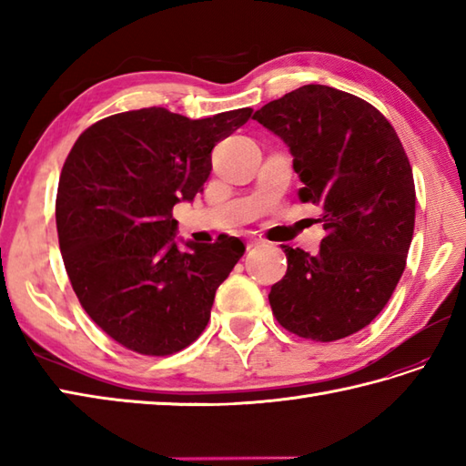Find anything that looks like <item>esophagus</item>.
<instances>
[{"instance_id": "1", "label": "esophagus", "mask_w": 466, "mask_h": 466, "mask_svg": "<svg viewBox=\"0 0 466 466\" xmlns=\"http://www.w3.org/2000/svg\"><path fill=\"white\" fill-rule=\"evenodd\" d=\"M260 244H264V242L258 240V238H252V240L248 242V248H256V246H260Z\"/></svg>"}]
</instances>
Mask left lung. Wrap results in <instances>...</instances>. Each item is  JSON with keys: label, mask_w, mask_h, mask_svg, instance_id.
Returning <instances> with one entry per match:
<instances>
[{"label": "left lung", "mask_w": 466, "mask_h": 466, "mask_svg": "<svg viewBox=\"0 0 466 466\" xmlns=\"http://www.w3.org/2000/svg\"><path fill=\"white\" fill-rule=\"evenodd\" d=\"M254 120L290 147L302 202L326 236L310 256L282 246L289 268L268 300L286 330L340 340L390 300L414 232L412 167L390 122L369 102L309 84L262 106Z\"/></svg>", "instance_id": "8db88e82"}]
</instances>
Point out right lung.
I'll return each instance as SVG.
<instances>
[{
    "mask_svg": "<svg viewBox=\"0 0 466 466\" xmlns=\"http://www.w3.org/2000/svg\"><path fill=\"white\" fill-rule=\"evenodd\" d=\"M250 116L240 107L190 120L142 107L96 122L67 154L59 250L84 310L124 349L167 356L204 332L218 286L246 248L230 236L182 250L172 208L204 190L214 146Z\"/></svg>",
    "mask_w": 466,
    "mask_h": 466,
    "instance_id": "obj_1",
    "label": "right lung"
}]
</instances>
